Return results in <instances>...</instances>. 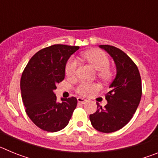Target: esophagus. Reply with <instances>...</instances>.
I'll list each match as a JSON object with an SVG mask.
<instances>
[{
  "mask_svg": "<svg viewBox=\"0 0 158 158\" xmlns=\"http://www.w3.org/2000/svg\"><path fill=\"white\" fill-rule=\"evenodd\" d=\"M88 100H84V99L81 98V97H79V98H77V102L78 104H85L86 102H87Z\"/></svg>",
  "mask_w": 158,
  "mask_h": 158,
  "instance_id": "obj_1",
  "label": "esophagus"
}]
</instances>
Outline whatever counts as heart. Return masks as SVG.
Segmentation results:
<instances>
[{"instance_id":"obj_1","label":"heart","mask_w":158,"mask_h":158,"mask_svg":"<svg viewBox=\"0 0 158 158\" xmlns=\"http://www.w3.org/2000/svg\"><path fill=\"white\" fill-rule=\"evenodd\" d=\"M82 56L97 69V77L104 81H109L114 76V72L109 66L110 60L104 51L101 50H92L85 52ZM78 62L75 57L71 56L67 60L65 65V73L68 77H73L77 73ZM100 86L96 83L81 82L75 89L78 95L81 96H89L96 93Z\"/></svg>"}]
</instances>
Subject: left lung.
I'll use <instances>...</instances> for the list:
<instances>
[{
    "instance_id": "1",
    "label": "left lung",
    "mask_w": 158,
    "mask_h": 158,
    "mask_svg": "<svg viewBox=\"0 0 158 158\" xmlns=\"http://www.w3.org/2000/svg\"><path fill=\"white\" fill-rule=\"evenodd\" d=\"M113 58L117 74L110 85L111 91L106 93L107 104L89 118L93 127L103 133H111L120 130L130 122L136 111L142 97V80L136 64L120 49L110 45H100Z\"/></svg>"
}]
</instances>
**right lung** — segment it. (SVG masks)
Returning a JSON list of instances; mask_svg holds the SVG:
<instances>
[{
	"instance_id": "right-lung-1",
	"label": "right lung",
	"mask_w": 158,
	"mask_h": 158,
	"mask_svg": "<svg viewBox=\"0 0 158 158\" xmlns=\"http://www.w3.org/2000/svg\"><path fill=\"white\" fill-rule=\"evenodd\" d=\"M79 49L56 44L38 51L29 60L20 80L25 111L36 126L48 132L61 131L68 125L77 104L74 96L57 102L56 85L65 78L67 60Z\"/></svg>"
}]
</instances>
